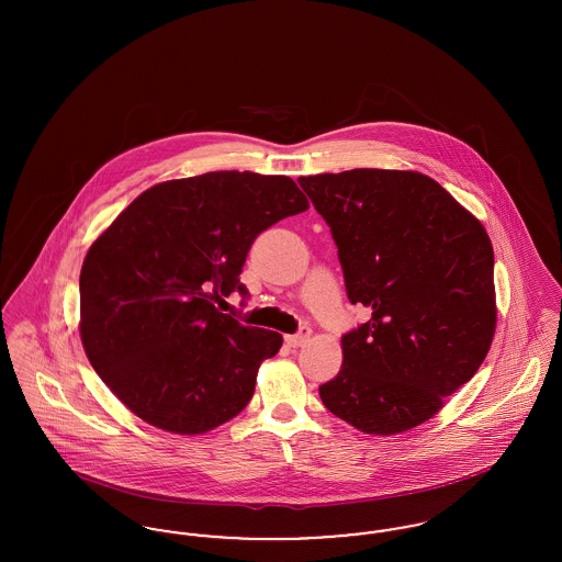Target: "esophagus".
<instances>
[{"instance_id": "esophagus-1", "label": "esophagus", "mask_w": 562, "mask_h": 562, "mask_svg": "<svg viewBox=\"0 0 562 562\" xmlns=\"http://www.w3.org/2000/svg\"><path fill=\"white\" fill-rule=\"evenodd\" d=\"M310 337H312V328L301 326V330H299V333H294V335H286V337H284V341H286L291 348H299V346H303Z\"/></svg>"}]
</instances>
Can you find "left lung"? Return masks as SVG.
I'll list each match as a JSON object with an SVG mask.
<instances>
[{"label": "left lung", "instance_id": "left-lung-1", "mask_svg": "<svg viewBox=\"0 0 562 562\" xmlns=\"http://www.w3.org/2000/svg\"><path fill=\"white\" fill-rule=\"evenodd\" d=\"M328 223L349 301L371 321L344 335L324 406L394 436L431 419L481 369L497 324L493 246L481 221L415 170L301 177Z\"/></svg>", "mask_w": 562, "mask_h": 562}]
</instances>
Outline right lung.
I'll list each match as a JSON object with an SVG mask.
<instances>
[{
    "instance_id": "1",
    "label": "right lung",
    "mask_w": 562,
    "mask_h": 562,
    "mask_svg": "<svg viewBox=\"0 0 562 562\" xmlns=\"http://www.w3.org/2000/svg\"><path fill=\"white\" fill-rule=\"evenodd\" d=\"M310 209L282 175L221 170L143 191L92 241L80 273V337L92 369L136 417L204 434L252 398L282 335L216 303L240 284L255 238Z\"/></svg>"
}]
</instances>
